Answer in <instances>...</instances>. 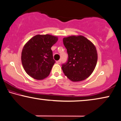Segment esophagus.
I'll use <instances>...</instances> for the list:
<instances>
[{
  "label": "esophagus",
  "mask_w": 121,
  "mask_h": 121,
  "mask_svg": "<svg viewBox=\"0 0 121 121\" xmlns=\"http://www.w3.org/2000/svg\"><path fill=\"white\" fill-rule=\"evenodd\" d=\"M61 60H59L56 61V63H57V64H61Z\"/></svg>",
  "instance_id": "esophagus-1"
}]
</instances>
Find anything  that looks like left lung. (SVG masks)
<instances>
[{
	"label": "left lung",
	"mask_w": 121,
	"mask_h": 121,
	"mask_svg": "<svg viewBox=\"0 0 121 121\" xmlns=\"http://www.w3.org/2000/svg\"><path fill=\"white\" fill-rule=\"evenodd\" d=\"M63 42L67 49L68 59L62 69L73 82L87 78L94 71L97 62V52L93 44L82 36L65 37Z\"/></svg>",
	"instance_id": "1"
}]
</instances>
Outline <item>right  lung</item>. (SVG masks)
Segmentation results:
<instances>
[{
    "instance_id": "add662e5",
    "label": "right lung",
    "mask_w": 121,
    "mask_h": 121,
    "mask_svg": "<svg viewBox=\"0 0 121 121\" xmlns=\"http://www.w3.org/2000/svg\"><path fill=\"white\" fill-rule=\"evenodd\" d=\"M57 37L50 35H37L27 42L22 52V63L26 73L37 80L48 77L55 63L51 47Z\"/></svg>"
}]
</instances>
